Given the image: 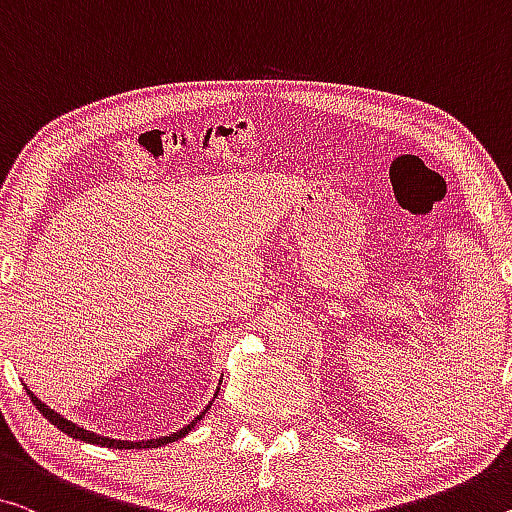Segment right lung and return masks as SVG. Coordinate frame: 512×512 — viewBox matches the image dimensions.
Instances as JSON below:
<instances>
[{
  "mask_svg": "<svg viewBox=\"0 0 512 512\" xmlns=\"http://www.w3.org/2000/svg\"><path fill=\"white\" fill-rule=\"evenodd\" d=\"M222 382V380H219ZM27 396L31 398V403L36 405V410L41 412L47 421L52 423V426H57L61 432H66L68 437H73V439H80V442H86V444H100V446H107V448H157V446H164V444H171V442H176V439H180V437H185L187 432H190L194 426H196V421H201L203 416H206V412H208V407L212 405H208L206 410H203L199 416H196L194 421H190L187 423L185 428H180L178 432H174V435H169V437H157V439H141V442H128V439H112V437H102V435H96V432H91V430H84V428H80L77 426V423H73V421H68V419H64V416H61L59 412H54L52 407H47L45 403H41V400H38L36 396H34V391H29L27 389ZM217 396V393H215Z\"/></svg>",
  "mask_w": 512,
  "mask_h": 512,
  "instance_id": "right-lung-1",
  "label": "right lung"
}]
</instances>
